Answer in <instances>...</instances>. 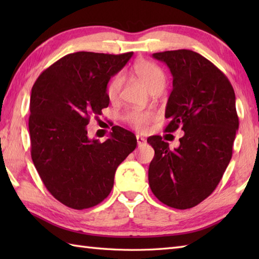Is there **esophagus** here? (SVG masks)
<instances>
[{
    "label": "esophagus",
    "mask_w": 259,
    "mask_h": 259,
    "mask_svg": "<svg viewBox=\"0 0 259 259\" xmlns=\"http://www.w3.org/2000/svg\"><path fill=\"white\" fill-rule=\"evenodd\" d=\"M137 144H138V146H144L147 144V140L145 138H142V137L140 136H137Z\"/></svg>",
    "instance_id": "1"
}]
</instances>
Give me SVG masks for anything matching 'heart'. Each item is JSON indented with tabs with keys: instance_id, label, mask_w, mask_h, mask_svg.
<instances>
[{
	"instance_id": "1",
	"label": "heart",
	"mask_w": 259,
	"mask_h": 259,
	"mask_svg": "<svg viewBox=\"0 0 259 259\" xmlns=\"http://www.w3.org/2000/svg\"><path fill=\"white\" fill-rule=\"evenodd\" d=\"M133 70L135 74L138 76V79L150 92L163 88L166 76H164L163 71L157 64L147 61V60H139L134 64ZM122 82L123 78L121 74L114 75L110 80L107 87V95L110 99H115L118 97L121 87H122ZM124 119L136 130L145 131L151 121L155 119V113L149 111V110H147V111L131 110V111L125 113Z\"/></svg>"
}]
</instances>
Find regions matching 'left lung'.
<instances>
[{
  "label": "left lung",
  "mask_w": 259,
  "mask_h": 259,
  "mask_svg": "<svg viewBox=\"0 0 259 259\" xmlns=\"http://www.w3.org/2000/svg\"><path fill=\"white\" fill-rule=\"evenodd\" d=\"M172 74L166 133L185 131L180 146L170 150L160 136L147 139L155 149L148 179L164 205L177 209L197 206L211 195L233 155L239 120L228 78L209 60L191 50L153 53Z\"/></svg>",
  "instance_id": "1"
}]
</instances>
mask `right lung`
I'll return each mask as SVG.
<instances>
[{
    "mask_svg": "<svg viewBox=\"0 0 259 259\" xmlns=\"http://www.w3.org/2000/svg\"><path fill=\"white\" fill-rule=\"evenodd\" d=\"M133 52H75L46 69L32 88L29 131L31 157L49 192L70 208L103 201L119 164L137 147L131 131L112 126L104 142L88 138L92 115L109 106L107 84Z\"/></svg>",
    "mask_w": 259,
    "mask_h": 259,
    "instance_id": "1",
    "label": "right lung"
}]
</instances>
